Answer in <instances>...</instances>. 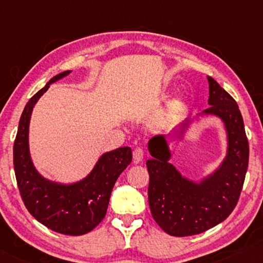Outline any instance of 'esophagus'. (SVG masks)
Here are the masks:
<instances>
[{
	"mask_svg": "<svg viewBox=\"0 0 263 263\" xmlns=\"http://www.w3.org/2000/svg\"><path fill=\"white\" fill-rule=\"evenodd\" d=\"M143 158H144L143 149H140V147H136V149L133 150V160H135L136 163H138V162L143 161Z\"/></svg>",
	"mask_w": 263,
	"mask_h": 263,
	"instance_id": "esophagus-1",
	"label": "esophagus"
}]
</instances>
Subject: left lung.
<instances>
[{"mask_svg":"<svg viewBox=\"0 0 263 263\" xmlns=\"http://www.w3.org/2000/svg\"><path fill=\"white\" fill-rule=\"evenodd\" d=\"M209 108L224 121L228 132V155L217 172L201 183L183 179L170 164V153L163 135L149 140L153 158L146 161L149 172L150 211L167 234L184 237L201 234L227 219L237 205L249 162V143L237 102L212 77ZM188 120L183 124L187 127Z\"/></svg>","mask_w":263,"mask_h":263,"instance_id":"obj_1","label":"left lung"}]
</instances>
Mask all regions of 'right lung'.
Returning <instances> with one entry per match:
<instances>
[{"label":"right lung","instance_id":"obj_1","mask_svg":"<svg viewBox=\"0 0 263 263\" xmlns=\"http://www.w3.org/2000/svg\"><path fill=\"white\" fill-rule=\"evenodd\" d=\"M64 71L29 99L21 114L14 142V170L22 201L39 223L63 235L80 236L93 230L105 218L114 183L132 161L128 146L103 154L86 179L73 184L47 181L33 167L28 150L32 109L50 84L69 75Z\"/></svg>","mask_w":263,"mask_h":263}]
</instances>
